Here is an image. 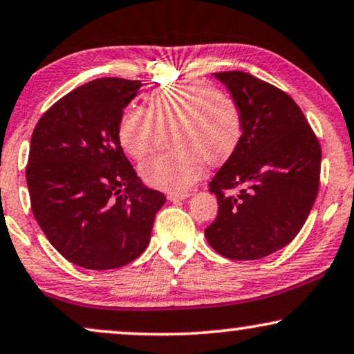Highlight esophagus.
I'll use <instances>...</instances> for the list:
<instances>
[{
  "label": "esophagus",
  "mask_w": 354,
  "mask_h": 354,
  "mask_svg": "<svg viewBox=\"0 0 354 354\" xmlns=\"http://www.w3.org/2000/svg\"><path fill=\"white\" fill-rule=\"evenodd\" d=\"M167 197H168L169 202H181V201L187 199L189 194H187V192H168Z\"/></svg>",
  "instance_id": "obj_1"
}]
</instances>
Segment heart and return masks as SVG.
I'll use <instances>...</instances> for the list:
<instances>
[{"label":"heart","mask_w":354,"mask_h":354,"mask_svg":"<svg viewBox=\"0 0 354 354\" xmlns=\"http://www.w3.org/2000/svg\"><path fill=\"white\" fill-rule=\"evenodd\" d=\"M176 150L140 165V176L157 189L180 192L199 180L209 165H220L236 152L243 138V116L232 98L207 82L192 81L157 87L147 97V110L126 108L118 138L136 160L150 157L169 133Z\"/></svg>","instance_id":"b5f03b06"}]
</instances>
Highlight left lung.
I'll return each instance as SVG.
<instances>
[{
	"instance_id": "8db88e82",
	"label": "left lung",
	"mask_w": 354,
	"mask_h": 354,
	"mask_svg": "<svg viewBox=\"0 0 354 354\" xmlns=\"http://www.w3.org/2000/svg\"><path fill=\"white\" fill-rule=\"evenodd\" d=\"M214 77L241 111L243 138L210 181L218 215L205 238L221 256L256 261L303 228L317 197L322 152L303 111L280 88L243 71ZM226 189L237 194L223 196Z\"/></svg>"
}]
</instances>
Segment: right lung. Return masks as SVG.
<instances>
[{
	"label": "right lung",
	"mask_w": 354,
	"mask_h": 354,
	"mask_svg": "<svg viewBox=\"0 0 354 354\" xmlns=\"http://www.w3.org/2000/svg\"><path fill=\"white\" fill-rule=\"evenodd\" d=\"M140 87L118 77L84 84L56 102L32 134V212L51 246L79 267L110 270L138 259L167 202L140 181L118 138Z\"/></svg>",
	"instance_id": "obj_1"
}]
</instances>
